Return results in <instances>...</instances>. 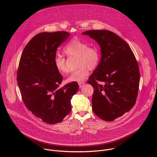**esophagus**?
<instances>
[{
	"label": "esophagus",
	"instance_id": "1",
	"mask_svg": "<svg viewBox=\"0 0 157 157\" xmlns=\"http://www.w3.org/2000/svg\"><path fill=\"white\" fill-rule=\"evenodd\" d=\"M78 84H79V87L81 88V87H82L85 84V82H79Z\"/></svg>",
	"mask_w": 157,
	"mask_h": 157
}]
</instances>
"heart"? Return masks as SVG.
<instances>
[{"mask_svg":"<svg viewBox=\"0 0 157 157\" xmlns=\"http://www.w3.org/2000/svg\"><path fill=\"white\" fill-rule=\"evenodd\" d=\"M64 53L70 58L78 57V69L67 79L68 82H81L88 76L89 70H95L99 64L101 53L96 47H89V44L78 38L71 39L63 49ZM54 63L57 71L62 75L68 72L66 59L60 56L55 58Z\"/></svg>","mask_w":157,"mask_h":157,"instance_id":"heart-1","label":"heart"}]
</instances>
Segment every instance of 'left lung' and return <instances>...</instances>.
<instances>
[{
	"instance_id": "left-lung-1",
	"label": "left lung",
	"mask_w": 157,
	"mask_h": 157,
	"mask_svg": "<svg viewBox=\"0 0 157 157\" xmlns=\"http://www.w3.org/2000/svg\"><path fill=\"white\" fill-rule=\"evenodd\" d=\"M82 34L101 47L99 64L87 81L94 88L93 110L101 119L113 121L136 104L140 82L138 63L128 44L116 33L101 30Z\"/></svg>"
}]
</instances>
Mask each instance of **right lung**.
<instances>
[{"mask_svg":"<svg viewBox=\"0 0 157 157\" xmlns=\"http://www.w3.org/2000/svg\"><path fill=\"white\" fill-rule=\"evenodd\" d=\"M70 35L64 31L36 35L19 62L17 80L22 99L33 115L50 124L63 121L70 114L71 99L79 89L76 82L59 87L63 77L54 63L57 48Z\"/></svg>","mask_w":157,"mask_h":157,"instance_id":"obj_1","label":"right lung"}]
</instances>
